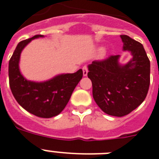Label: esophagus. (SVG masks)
I'll return each mask as SVG.
<instances>
[{
  "mask_svg": "<svg viewBox=\"0 0 159 159\" xmlns=\"http://www.w3.org/2000/svg\"><path fill=\"white\" fill-rule=\"evenodd\" d=\"M88 72H89V70H88V67L86 66H84L83 67V75H84V76H86V75H87Z\"/></svg>",
  "mask_w": 159,
  "mask_h": 159,
  "instance_id": "34e87169",
  "label": "esophagus"
}]
</instances>
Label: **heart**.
I'll list each match as a JSON object with an SVG mask.
<instances>
[{"label": "heart", "mask_w": 159, "mask_h": 159, "mask_svg": "<svg viewBox=\"0 0 159 159\" xmlns=\"http://www.w3.org/2000/svg\"><path fill=\"white\" fill-rule=\"evenodd\" d=\"M101 51H103V49H102V48H101Z\"/></svg>", "instance_id": "1"}]
</instances>
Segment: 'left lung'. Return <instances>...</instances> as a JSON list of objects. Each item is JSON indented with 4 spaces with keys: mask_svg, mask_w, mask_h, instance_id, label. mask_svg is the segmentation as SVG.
<instances>
[{
    "mask_svg": "<svg viewBox=\"0 0 159 159\" xmlns=\"http://www.w3.org/2000/svg\"><path fill=\"white\" fill-rule=\"evenodd\" d=\"M120 37L123 50L132 54L128 63H119L120 55H115L88 66L94 101L106 114L117 117L128 115L144 102L150 83V61L143 45L128 35Z\"/></svg>",
    "mask_w": 159,
    "mask_h": 159,
    "instance_id": "obj_1",
    "label": "left lung"
}]
</instances>
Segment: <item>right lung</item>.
I'll return each mask as SVG.
<instances>
[{
	"instance_id": "obj_1",
	"label": "right lung",
	"mask_w": 159,
	"mask_h": 159,
	"mask_svg": "<svg viewBox=\"0 0 159 159\" xmlns=\"http://www.w3.org/2000/svg\"><path fill=\"white\" fill-rule=\"evenodd\" d=\"M40 37L44 35H35L18 43L9 62V80L12 93L18 104L37 117L48 119L63 111L82 79L83 70L57 75L44 82L27 80L19 70L21 53L31 40Z\"/></svg>"
}]
</instances>
